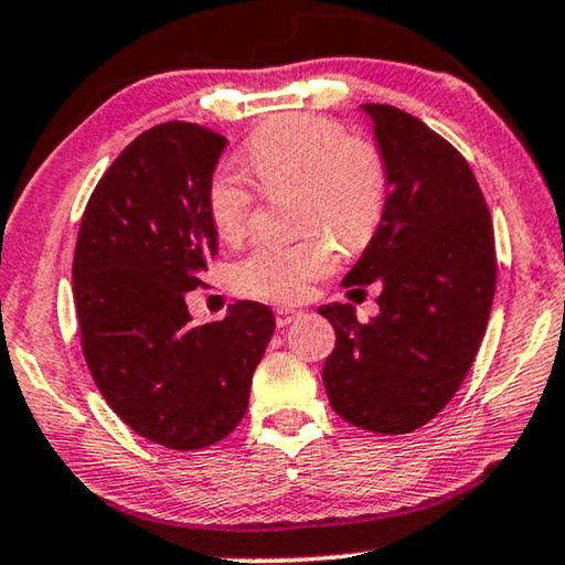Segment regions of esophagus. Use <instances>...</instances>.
Listing matches in <instances>:
<instances>
[{
    "instance_id": "1",
    "label": "esophagus",
    "mask_w": 565,
    "mask_h": 565,
    "mask_svg": "<svg viewBox=\"0 0 565 565\" xmlns=\"http://www.w3.org/2000/svg\"><path fill=\"white\" fill-rule=\"evenodd\" d=\"M300 316L298 308H290V306H277L275 308V319H277V327H288V323Z\"/></svg>"
}]
</instances>
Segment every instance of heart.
<instances>
[{
    "label": "heart",
    "instance_id": "heart-1",
    "mask_svg": "<svg viewBox=\"0 0 565 565\" xmlns=\"http://www.w3.org/2000/svg\"><path fill=\"white\" fill-rule=\"evenodd\" d=\"M246 164L265 192L300 188L298 242H259L231 267L234 288L265 300H300L311 282L334 273L339 252H358L375 236L388 203V169L373 143L319 115L269 120L244 146ZM257 192L246 174L221 164L207 180L205 205L226 242L249 231Z\"/></svg>",
    "mask_w": 565,
    "mask_h": 565
}]
</instances>
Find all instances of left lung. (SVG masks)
Masks as SVG:
<instances>
[{"label": "left lung", "instance_id": "left-lung-1", "mask_svg": "<svg viewBox=\"0 0 565 565\" xmlns=\"http://www.w3.org/2000/svg\"><path fill=\"white\" fill-rule=\"evenodd\" d=\"M362 110L388 169V203L342 285H381V313L360 323L350 303L319 308L337 331L323 388L354 427L406 435L450 404L473 365L497 290V249L460 151L398 107Z\"/></svg>", "mask_w": 565, "mask_h": 565}]
</instances>
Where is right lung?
<instances>
[{
	"label": "right lung",
	"mask_w": 565,
	"mask_h": 565,
	"mask_svg": "<svg viewBox=\"0 0 565 565\" xmlns=\"http://www.w3.org/2000/svg\"><path fill=\"white\" fill-rule=\"evenodd\" d=\"M226 138L161 122L113 161L82 215L74 303L99 393L138 435L200 450L234 431L275 331L267 306L238 300L195 327L188 296L218 252L205 192Z\"/></svg>",
	"instance_id": "1"
}]
</instances>
